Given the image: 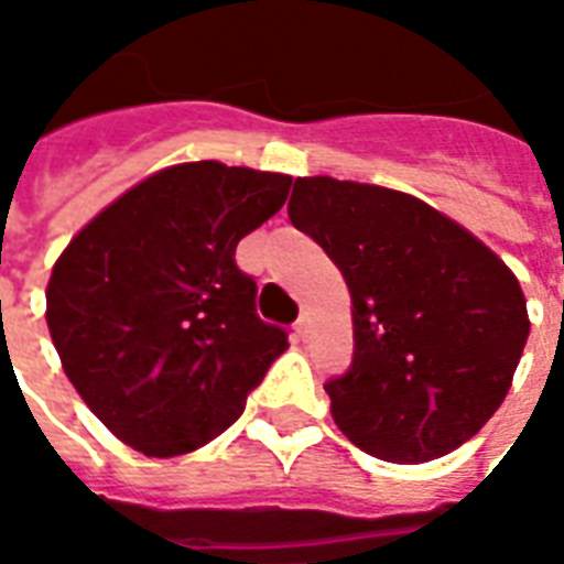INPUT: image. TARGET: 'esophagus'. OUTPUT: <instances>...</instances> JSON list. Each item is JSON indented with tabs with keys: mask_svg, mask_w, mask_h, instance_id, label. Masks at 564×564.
<instances>
[{
	"mask_svg": "<svg viewBox=\"0 0 564 564\" xmlns=\"http://www.w3.org/2000/svg\"><path fill=\"white\" fill-rule=\"evenodd\" d=\"M307 329H311V317H307V314H302V317L295 319V332H299V335L305 338Z\"/></svg>",
	"mask_w": 564,
	"mask_h": 564,
	"instance_id": "34e87169",
	"label": "esophagus"
}]
</instances>
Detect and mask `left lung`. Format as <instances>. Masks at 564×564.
<instances>
[{
    "label": "left lung",
    "instance_id": "1",
    "mask_svg": "<svg viewBox=\"0 0 564 564\" xmlns=\"http://www.w3.org/2000/svg\"><path fill=\"white\" fill-rule=\"evenodd\" d=\"M286 210L354 302V362L326 380L344 435L402 465L477 435L529 338L513 271L459 223L387 186L295 177Z\"/></svg>",
    "mask_w": 564,
    "mask_h": 564
}]
</instances>
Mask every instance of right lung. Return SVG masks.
<instances>
[{
  "label": "right lung",
  "mask_w": 564,
  "mask_h": 564,
  "mask_svg": "<svg viewBox=\"0 0 564 564\" xmlns=\"http://www.w3.org/2000/svg\"><path fill=\"white\" fill-rule=\"evenodd\" d=\"M290 174L184 162L80 229L47 283L63 371L123 444L181 456L241 416L286 332L259 319L235 247L274 217Z\"/></svg>",
  "instance_id": "right-lung-1"
}]
</instances>
